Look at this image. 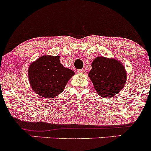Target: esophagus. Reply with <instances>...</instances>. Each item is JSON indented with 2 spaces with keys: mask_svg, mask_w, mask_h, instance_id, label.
Returning <instances> with one entry per match:
<instances>
[{
  "mask_svg": "<svg viewBox=\"0 0 151 151\" xmlns=\"http://www.w3.org/2000/svg\"><path fill=\"white\" fill-rule=\"evenodd\" d=\"M78 73H80V74H84L85 73V70L83 69H80V70H78Z\"/></svg>",
  "mask_w": 151,
  "mask_h": 151,
  "instance_id": "1",
  "label": "esophagus"
}]
</instances>
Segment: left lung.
<instances>
[{
    "mask_svg": "<svg viewBox=\"0 0 151 151\" xmlns=\"http://www.w3.org/2000/svg\"><path fill=\"white\" fill-rule=\"evenodd\" d=\"M88 76L99 95L110 99L124 88L127 72L119 60L98 57L91 63Z\"/></svg>",
    "mask_w": 151,
    "mask_h": 151,
    "instance_id": "left-lung-1",
    "label": "left lung"
}]
</instances>
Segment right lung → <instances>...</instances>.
Listing matches in <instances>:
<instances>
[{"mask_svg":"<svg viewBox=\"0 0 151 151\" xmlns=\"http://www.w3.org/2000/svg\"><path fill=\"white\" fill-rule=\"evenodd\" d=\"M74 74L72 70L60 63L59 56H42L31 63L28 69L31 87L43 98H54L63 92Z\"/></svg>","mask_w":151,"mask_h":151,"instance_id":"right-lung-1","label":"right lung"}]
</instances>
